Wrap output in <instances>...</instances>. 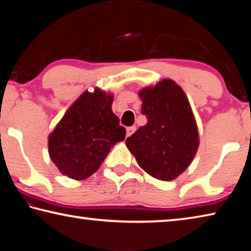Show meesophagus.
<instances>
[{
  "mask_svg": "<svg viewBox=\"0 0 251 251\" xmlns=\"http://www.w3.org/2000/svg\"><path fill=\"white\" fill-rule=\"evenodd\" d=\"M135 130H136V127L135 126L127 127V129H126V136H127V137H128V136H130V135H133Z\"/></svg>",
  "mask_w": 251,
  "mask_h": 251,
  "instance_id": "34e87169",
  "label": "esophagus"
}]
</instances>
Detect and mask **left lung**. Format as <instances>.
I'll return each mask as SVG.
<instances>
[{
  "label": "left lung",
  "instance_id": "left-lung-1",
  "mask_svg": "<svg viewBox=\"0 0 251 251\" xmlns=\"http://www.w3.org/2000/svg\"><path fill=\"white\" fill-rule=\"evenodd\" d=\"M147 124L126 139L142 169L156 179L169 181L184 173L199 146L193 109L185 92L173 79L138 92Z\"/></svg>",
  "mask_w": 251,
  "mask_h": 251
}]
</instances>
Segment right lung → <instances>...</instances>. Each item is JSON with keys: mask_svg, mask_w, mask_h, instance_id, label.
I'll return each instance as SVG.
<instances>
[{"mask_svg": "<svg viewBox=\"0 0 251 251\" xmlns=\"http://www.w3.org/2000/svg\"><path fill=\"white\" fill-rule=\"evenodd\" d=\"M114 96L96 87L85 91L49 136V154L63 175L83 180L93 175L126 129L113 113Z\"/></svg>", "mask_w": 251, "mask_h": 251, "instance_id": "right-lung-1", "label": "right lung"}]
</instances>
